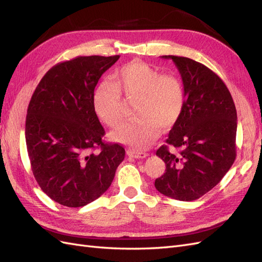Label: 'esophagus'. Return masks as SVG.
<instances>
[{"label":"esophagus","mask_w":262,"mask_h":262,"mask_svg":"<svg viewBox=\"0 0 262 262\" xmlns=\"http://www.w3.org/2000/svg\"><path fill=\"white\" fill-rule=\"evenodd\" d=\"M126 154L134 158H145L146 156H148V154L145 152H137V150H126Z\"/></svg>","instance_id":"esophagus-1"}]
</instances>
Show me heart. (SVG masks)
I'll use <instances>...</instances> for the list:
<instances>
[{
    "label": "heart",
    "instance_id": "b5f03b06",
    "mask_svg": "<svg viewBox=\"0 0 262 262\" xmlns=\"http://www.w3.org/2000/svg\"><path fill=\"white\" fill-rule=\"evenodd\" d=\"M137 98L138 117L125 120L112 132V139L134 149H145L162 129L175 124L185 107V89L179 77L161 72L142 61H132L118 69L110 82L95 90V113L105 124L115 126L122 118V98Z\"/></svg>",
    "mask_w": 262,
    "mask_h": 262
}]
</instances>
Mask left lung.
I'll return each mask as SVG.
<instances>
[{
	"mask_svg": "<svg viewBox=\"0 0 262 262\" xmlns=\"http://www.w3.org/2000/svg\"><path fill=\"white\" fill-rule=\"evenodd\" d=\"M177 67L185 89V107L166 143L181 148L172 154L162 145L156 155L166 164L155 180L162 194L193 201L225 176L236 158L237 113L232 95L221 78L202 63L177 55H163Z\"/></svg>",
	"mask_w": 262,
	"mask_h": 262,
	"instance_id": "obj_1",
	"label": "left lung"
}]
</instances>
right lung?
Masks as SVG:
<instances>
[{
  "instance_id": "obj_1",
  "label": "right lung",
  "mask_w": 262,
  "mask_h": 262,
  "mask_svg": "<svg viewBox=\"0 0 262 262\" xmlns=\"http://www.w3.org/2000/svg\"><path fill=\"white\" fill-rule=\"evenodd\" d=\"M120 58L77 57L45 74L27 109L25 138L34 176L55 202L78 208L107 191L125 150L102 141L93 97L99 78ZM100 148L98 154L93 150Z\"/></svg>"
}]
</instances>
